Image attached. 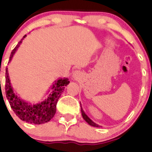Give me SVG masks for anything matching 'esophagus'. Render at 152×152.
<instances>
[{
    "label": "esophagus",
    "instance_id": "34e87169",
    "mask_svg": "<svg viewBox=\"0 0 152 152\" xmlns=\"http://www.w3.org/2000/svg\"><path fill=\"white\" fill-rule=\"evenodd\" d=\"M81 72H80L79 71H74V73H73L72 74V77L74 78V80H78L79 78H81Z\"/></svg>",
    "mask_w": 152,
    "mask_h": 152
}]
</instances>
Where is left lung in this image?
I'll list each match as a JSON object with an SVG mask.
<instances>
[{
  "instance_id": "1",
  "label": "left lung",
  "mask_w": 152,
  "mask_h": 152,
  "mask_svg": "<svg viewBox=\"0 0 152 152\" xmlns=\"http://www.w3.org/2000/svg\"><path fill=\"white\" fill-rule=\"evenodd\" d=\"M81 115H82V116H83V119H84L85 121H86L87 123L88 124L91 125V126H94V127H100V126H99V124H96L95 122H94L89 117H88V116H87V115L86 114V113H85L84 111L83 110V108H82L81 106Z\"/></svg>"
}]
</instances>
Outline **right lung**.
Listing matches in <instances>:
<instances>
[{
	"label": "right lung",
	"instance_id": "obj_1",
	"mask_svg": "<svg viewBox=\"0 0 152 152\" xmlns=\"http://www.w3.org/2000/svg\"><path fill=\"white\" fill-rule=\"evenodd\" d=\"M26 35L23 37L21 41L15 47L10 56L9 63L11 61L13 56L23 42ZM6 94L10 107L15 114L22 121L34 124H41L49 121L53 117L56 111V104L61 94L64 92L65 86L70 81L68 78H58L55 81L47 91L48 96L43 102L37 104H31V102L23 100L19 96L12 86L9 78L8 68L6 70Z\"/></svg>",
	"mask_w": 152,
	"mask_h": 152
}]
</instances>
